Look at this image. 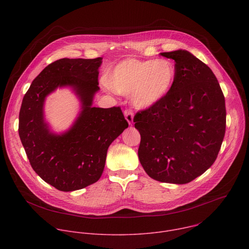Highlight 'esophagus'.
<instances>
[{
	"instance_id": "esophagus-1",
	"label": "esophagus",
	"mask_w": 249,
	"mask_h": 249,
	"mask_svg": "<svg viewBox=\"0 0 249 249\" xmlns=\"http://www.w3.org/2000/svg\"><path fill=\"white\" fill-rule=\"evenodd\" d=\"M124 115H125V118H126L128 124H129V125H132V124L134 123V121H133V119H134V113H133V111H132V110H125V111H124Z\"/></svg>"
}]
</instances>
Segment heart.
<instances>
[{
  "instance_id": "b5f03b06",
  "label": "heart",
  "mask_w": 249,
  "mask_h": 249,
  "mask_svg": "<svg viewBox=\"0 0 249 249\" xmlns=\"http://www.w3.org/2000/svg\"><path fill=\"white\" fill-rule=\"evenodd\" d=\"M174 64L167 59H126L119 62L106 77L115 92L131 96L137 108L148 109L160 103L175 81Z\"/></svg>"
}]
</instances>
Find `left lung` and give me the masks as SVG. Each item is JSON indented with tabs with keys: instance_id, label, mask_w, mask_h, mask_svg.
<instances>
[{
	"instance_id": "1",
	"label": "left lung",
	"mask_w": 249,
	"mask_h": 249,
	"mask_svg": "<svg viewBox=\"0 0 249 249\" xmlns=\"http://www.w3.org/2000/svg\"><path fill=\"white\" fill-rule=\"evenodd\" d=\"M175 62L168 94L138 112L140 162L153 179L185 184L215 162L226 132V104L212 70L186 50L160 53Z\"/></svg>"
}]
</instances>
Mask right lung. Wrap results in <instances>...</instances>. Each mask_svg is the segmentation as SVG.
Instances as JSON below:
<instances>
[{
	"instance_id": "obj_1",
	"label": "right lung",
	"mask_w": 249,
	"mask_h": 249,
	"mask_svg": "<svg viewBox=\"0 0 249 249\" xmlns=\"http://www.w3.org/2000/svg\"><path fill=\"white\" fill-rule=\"evenodd\" d=\"M102 58H63L48 65L23 96L18 134L31 167L64 192L95 183L103 172L108 147L128 128L120 107H93ZM58 87H70L81 102L73 125L57 134L44 118L46 97Z\"/></svg>"
}]
</instances>
